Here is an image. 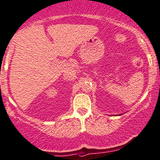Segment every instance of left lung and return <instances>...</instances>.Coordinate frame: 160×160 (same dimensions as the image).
Returning <instances> with one entry per match:
<instances>
[{
	"mask_svg": "<svg viewBox=\"0 0 160 160\" xmlns=\"http://www.w3.org/2000/svg\"><path fill=\"white\" fill-rule=\"evenodd\" d=\"M120 115H121V114H120Z\"/></svg>",
	"mask_w": 160,
	"mask_h": 160,
	"instance_id": "8db88e82",
	"label": "left lung"
}]
</instances>
